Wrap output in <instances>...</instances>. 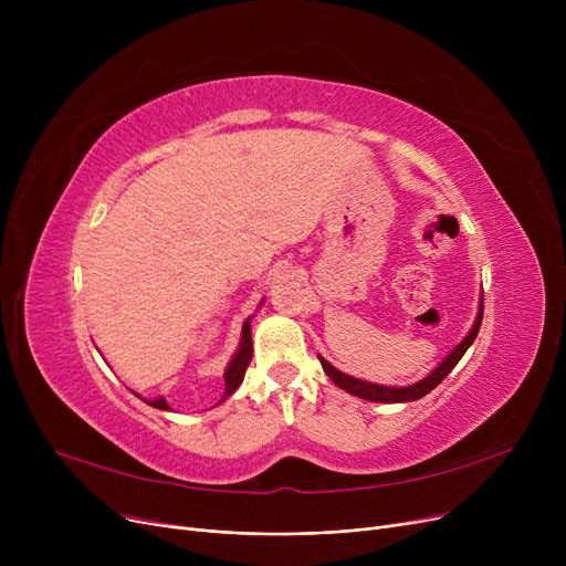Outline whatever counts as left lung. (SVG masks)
I'll list each match as a JSON object with an SVG mask.
<instances>
[{
  "instance_id": "1",
  "label": "left lung",
  "mask_w": 566,
  "mask_h": 566,
  "mask_svg": "<svg viewBox=\"0 0 566 566\" xmlns=\"http://www.w3.org/2000/svg\"><path fill=\"white\" fill-rule=\"evenodd\" d=\"M482 316H484V301L480 305V314H478V321H474L470 335L444 358V363L438 365V369H433V374H429L424 380L415 382V385H408V388H385V385H374V382H365V380H358L353 376H346L342 371H337L331 363H325L323 358L321 365H323V371L331 376V380L337 385V388L346 390L348 395H355L360 399H367V401H380V403H399V401H418L422 399L424 395H429L436 385L442 382V378L448 376L457 363L463 358V353L468 350V346L474 342V337H478L480 333V325H482Z\"/></svg>"
}]
</instances>
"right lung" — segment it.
<instances>
[{"label": "right lung", "mask_w": 566, "mask_h": 566, "mask_svg": "<svg viewBox=\"0 0 566 566\" xmlns=\"http://www.w3.org/2000/svg\"><path fill=\"white\" fill-rule=\"evenodd\" d=\"M252 360V333H250V321L243 323V337H241V348L233 355V360L229 363L227 371H224V395L222 399H227L231 392H235L238 385L243 382V376L248 371V365ZM220 399V401H222ZM148 406L160 408V410H169L165 399H156V401H148Z\"/></svg>", "instance_id": "add662e5"}]
</instances>
